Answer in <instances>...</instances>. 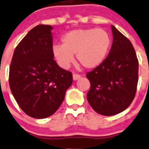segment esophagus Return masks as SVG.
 <instances>
[{"mask_svg":"<svg viewBox=\"0 0 149 149\" xmlns=\"http://www.w3.org/2000/svg\"><path fill=\"white\" fill-rule=\"evenodd\" d=\"M79 78H81V75L78 74H73V80L74 81H77Z\"/></svg>","mask_w":149,"mask_h":149,"instance_id":"obj_1","label":"esophagus"}]
</instances>
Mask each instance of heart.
I'll return each mask as SVG.
<instances>
[{"label":"heart","mask_w":149,"mask_h":149,"mask_svg":"<svg viewBox=\"0 0 149 149\" xmlns=\"http://www.w3.org/2000/svg\"><path fill=\"white\" fill-rule=\"evenodd\" d=\"M62 44L53 45V56L62 68H68L76 54L77 62L85 68H94L102 63L111 46V37L104 29H79L67 32Z\"/></svg>","instance_id":"obj_1"}]
</instances>
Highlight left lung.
Wrapping results in <instances>:
<instances>
[{
	"instance_id": "obj_1",
	"label": "left lung",
	"mask_w": 149,
	"mask_h": 149,
	"mask_svg": "<svg viewBox=\"0 0 149 149\" xmlns=\"http://www.w3.org/2000/svg\"><path fill=\"white\" fill-rule=\"evenodd\" d=\"M113 42L102 64L87 73L89 103L102 115L111 116L129 107L136 92L139 62L133 44L111 25Z\"/></svg>"
}]
</instances>
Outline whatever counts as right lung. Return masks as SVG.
<instances>
[{
  "mask_svg": "<svg viewBox=\"0 0 149 149\" xmlns=\"http://www.w3.org/2000/svg\"><path fill=\"white\" fill-rule=\"evenodd\" d=\"M51 25H38L14 50L9 72L11 92L21 109L38 119L51 116L72 85V72L54 60Z\"/></svg>",
  "mask_w": 149,
  "mask_h": 149,
  "instance_id": "add662e5",
  "label": "right lung"
}]
</instances>
